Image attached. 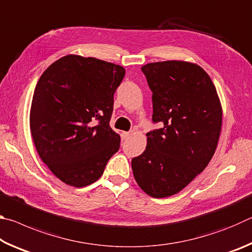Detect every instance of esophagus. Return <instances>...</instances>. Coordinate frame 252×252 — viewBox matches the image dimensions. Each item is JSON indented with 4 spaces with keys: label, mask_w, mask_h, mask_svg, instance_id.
<instances>
[{
    "label": "esophagus",
    "mask_w": 252,
    "mask_h": 252,
    "mask_svg": "<svg viewBox=\"0 0 252 252\" xmlns=\"http://www.w3.org/2000/svg\"><path fill=\"white\" fill-rule=\"evenodd\" d=\"M131 134H132V132H122V133H121L122 140H127L130 138Z\"/></svg>",
    "instance_id": "1"
}]
</instances>
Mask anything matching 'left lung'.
Listing matches in <instances>:
<instances>
[{
  "label": "left lung",
  "instance_id": "1",
  "mask_svg": "<svg viewBox=\"0 0 252 252\" xmlns=\"http://www.w3.org/2000/svg\"><path fill=\"white\" fill-rule=\"evenodd\" d=\"M141 71L152 91L153 123L146 150L132 159L135 181L153 198L173 195L207 167L218 144L222 109L210 76L185 61L149 63Z\"/></svg>",
  "mask_w": 252,
  "mask_h": 252
}]
</instances>
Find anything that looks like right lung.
I'll return each mask as SVG.
<instances>
[{"label": "right lung", "instance_id": "add662e5", "mask_svg": "<svg viewBox=\"0 0 252 252\" xmlns=\"http://www.w3.org/2000/svg\"><path fill=\"white\" fill-rule=\"evenodd\" d=\"M126 70L95 58L66 55L46 69L34 90L30 127L42 161L76 188L95 182L120 148L110 126L113 95Z\"/></svg>", "mask_w": 252, "mask_h": 252}]
</instances>
